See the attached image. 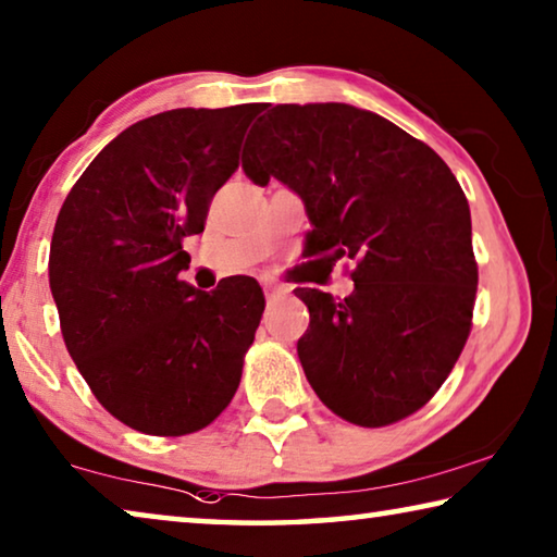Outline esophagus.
I'll use <instances>...</instances> for the list:
<instances>
[{
  "mask_svg": "<svg viewBox=\"0 0 557 557\" xmlns=\"http://www.w3.org/2000/svg\"><path fill=\"white\" fill-rule=\"evenodd\" d=\"M262 289H264V295H275V293H277V287L272 285V282H264Z\"/></svg>",
  "mask_w": 557,
  "mask_h": 557,
  "instance_id": "1",
  "label": "esophagus"
}]
</instances>
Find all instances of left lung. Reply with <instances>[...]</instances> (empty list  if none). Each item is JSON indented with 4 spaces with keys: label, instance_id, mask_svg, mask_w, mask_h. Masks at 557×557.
Masks as SVG:
<instances>
[{
    "label": "left lung",
    "instance_id": "1",
    "mask_svg": "<svg viewBox=\"0 0 557 557\" xmlns=\"http://www.w3.org/2000/svg\"><path fill=\"white\" fill-rule=\"evenodd\" d=\"M243 171L302 198L307 252L357 260L344 302L295 289L310 310L297 355L314 394L367 429L421 409L469 339L479 285L469 200L451 168L379 113L280 103L247 136Z\"/></svg>",
    "mask_w": 557,
    "mask_h": 557
}]
</instances>
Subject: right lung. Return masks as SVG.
Listing matches in <instances>:
<instances>
[{
	"label": "right lung",
	"instance_id": "add662e5",
	"mask_svg": "<svg viewBox=\"0 0 557 557\" xmlns=\"http://www.w3.org/2000/svg\"><path fill=\"white\" fill-rule=\"evenodd\" d=\"M258 103L173 109L128 126L59 210L49 287L78 372L111 417L185 436L225 409L264 297L252 277L202 293L181 280Z\"/></svg>",
	"mask_w": 557,
	"mask_h": 557
}]
</instances>
